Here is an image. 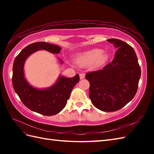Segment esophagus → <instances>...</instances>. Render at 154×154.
<instances>
[{"instance_id":"esophagus-1","label":"esophagus","mask_w":154,"mask_h":154,"mask_svg":"<svg viewBox=\"0 0 154 154\" xmlns=\"http://www.w3.org/2000/svg\"><path fill=\"white\" fill-rule=\"evenodd\" d=\"M79 77H80V79H83L85 77V73H80Z\"/></svg>"}]
</instances>
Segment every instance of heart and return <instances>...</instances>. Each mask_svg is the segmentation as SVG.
Listing matches in <instances>:
<instances>
[{
    "mask_svg": "<svg viewBox=\"0 0 154 154\" xmlns=\"http://www.w3.org/2000/svg\"><path fill=\"white\" fill-rule=\"evenodd\" d=\"M107 58V55L103 53V50L94 48L78 55L75 59V61L81 66H87L93 63L100 65L104 63Z\"/></svg>",
    "mask_w": 154,
    "mask_h": 154,
    "instance_id": "b5f03b06",
    "label": "heart"
}]
</instances>
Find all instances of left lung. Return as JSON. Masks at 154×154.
<instances>
[{
	"label": "left lung",
	"instance_id": "1",
	"mask_svg": "<svg viewBox=\"0 0 154 154\" xmlns=\"http://www.w3.org/2000/svg\"><path fill=\"white\" fill-rule=\"evenodd\" d=\"M118 48L114 60L102 69L88 72L89 97L100 110L113 112L128 103L138 90L141 69L134 49L120 40H107Z\"/></svg>",
	"mask_w": 154,
	"mask_h": 154
}]
</instances>
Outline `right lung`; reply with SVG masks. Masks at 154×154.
<instances>
[{"label":"right lung","mask_w":154,"mask_h":154,"mask_svg":"<svg viewBox=\"0 0 154 154\" xmlns=\"http://www.w3.org/2000/svg\"><path fill=\"white\" fill-rule=\"evenodd\" d=\"M40 50L59 54L61 48L42 42L28 45L15 58L12 82L15 92L26 106L43 115L52 116L64 109L73 87L79 82V75L77 74L72 78L60 76L57 82L47 89H38L31 86L24 77V65L29 55Z\"/></svg>","instance_id":"obj_1"}]
</instances>
